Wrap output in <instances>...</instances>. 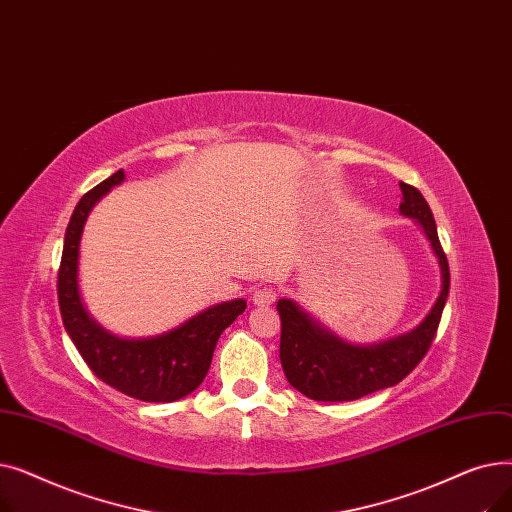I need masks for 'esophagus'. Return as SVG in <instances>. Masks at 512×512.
<instances>
[{
    "mask_svg": "<svg viewBox=\"0 0 512 512\" xmlns=\"http://www.w3.org/2000/svg\"><path fill=\"white\" fill-rule=\"evenodd\" d=\"M276 299H278V292H276V288H272V286H259L255 292H253V305H257V307H267V305H272V303H276Z\"/></svg>",
    "mask_w": 512,
    "mask_h": 512,
    "instance_id": "34e87169",
    "label": "esophagus"
}]
</instances>
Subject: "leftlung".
<instances>
[{"mask_svg": "<svg viewBox=\"0 0 512 512\" xmlns=\"http://www.w3.org/2000/svg\"><path fill=\"white\" fill-rule=\"evenodd\" d=\"M400 191V213L421 224L427 240L432 242L434 253L438 255L442 270L440 297L413 332L371 346H355L336 338L297 303L280 299L282 369L290 386L311 400H357L371 392L396 386L421 363L436 338L450 288L448 259L440 245L432 209H429L423 195L407 182H400Z\"/></svg>", "mask_w": 512, "mask_h": 512, "instance_id": "obj_1", "label": "left lung"}]
</instances>
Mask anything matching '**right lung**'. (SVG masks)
<instances>
[{
	"instance_id": "add662e5",
	"label": "right lung",
	"mask_w": 512,
	"mask_h": 512,
	"mask_svg": "<svg viewBox=\"0 0 512 512\" xmlns=\"http://www.w3.org/2000/svg\"><path fill=\"white\" fill-rule=\"evenodd\" d=\"M122 180L124 172L118 170L91 188L74 207L58 272L60 313L80 357L101 382L145 402H174L201 386L218 338L247 309V303L236 299L213 305L176 330L155 338L124 340L105 332L80 299L78 245L93 205Z\"/></svg>"
}]
</instances>
